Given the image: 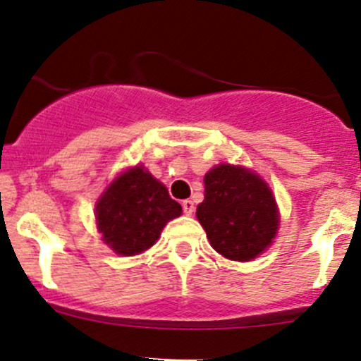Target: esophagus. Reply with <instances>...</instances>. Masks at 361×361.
Returning <instances> with one entry per match:
<instances>
[{"label":"esophagus","instance_id":"1","mask_svg":"<svg viewBox=\"0 0 361 361\" xmlns=\"http://www.w3.org/2000/svg\"><path fill=\"white\" fill-rule=\"evenodd\" d=\"M181 206H183V211H185V214H193V211H195V206H193V202L192 200H183V204H181Z\"/></svg>","mask_w":361,"mask_h":361}]
</instances>
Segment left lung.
Wrapping results in <instances>:
<instances>
[{"label":"left lung","mask_w":361,"mask_h":361,"mask_svg":"<svg viewBox=\"0 0 361 361\" xmlns=\"http://www.w3.org/2000/svg\"><path fill=\"white\" fill-rule=\"evenodd\" d=\"M197 219L212 249L233 261H252L271 245L280 225L275 197L264 180L242 166L218 164L204 176Z\"/></svg>","instance_id":"obj_1"}]
</instances>
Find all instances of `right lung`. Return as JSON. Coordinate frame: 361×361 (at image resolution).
Masks as SVG:
<instances>
[{
  "label": "right lung",
  "instance_id": "right-lung-1",
  "mask_svg": "<svg viewBox=\"0 0 361 361\" xmlns=\"http://www.w3.org/2000/svg\"><path fill=\"white\" fill-rule=\"evenodd\" d=\"M180 214V204L143 166L121 173L94 206L102 240L121 256L150 249L166 223Z\"/></svg>",
  "mask_w": 361,
  "mask_h": 361
}]
</instances>
